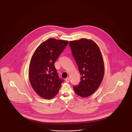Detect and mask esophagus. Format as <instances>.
<instances>
[{
	"label": "esophagus",
	"instance_id": "1",
	"mask_svg": "<svg viewBox=\"0 0 132 132\" xmlns=\"http://www.w3.org/2000/svg\"><path fill=\"white\" fill-rule=\"evenodd\" d=\"M65 81H66V82H70V78H69V77L65 79Z\"/></svg>",
	"mask_w": 132,
	"mask_h": 132
}]
</instances>
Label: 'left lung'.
Listing matches in <instances>:
<instances>
[{
	"mask_svg": "<svg viewBox=\"0 0 132 132\" xmlns=\"http://www.w3.org/2000/svg\"><path fill=\"white\" fill-rule=\"evenodd\" d=\"M69 44L81 75V81L74 90L79 96L87 97L94 93L102 81V55L97 44L91 39L82 38L70 41Z\"/></svg>",
	"mask_w": 132,
	"mask_h": 132,
	"instance_id": "obj_1",
	"label": "left lung"
}]
</instances>
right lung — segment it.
Here are the masks:
<instances>
[{
	"instance_id": "1",
	"label": "right lung",
	"mask_w": 132,
	"mask_h": 132,
	"mask_svg": "<svg viewBox=\"0 0 132 132\" xmlns=\"http://www.w3.org/2000/svg\"><path fill=\"white\" fill-rule=\"evenodd\" d=\"M68 44V40L50 38L39 44L31 57L29 80L35 92L43 98H53L60 88L63 81L58 76L54 63Z\"/></svg>"
}]
</instances>
